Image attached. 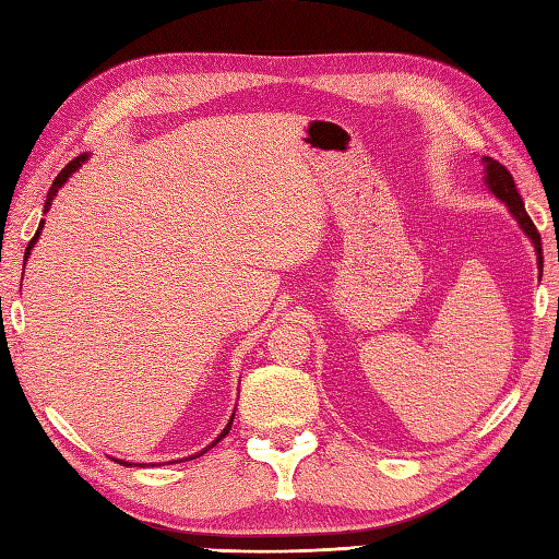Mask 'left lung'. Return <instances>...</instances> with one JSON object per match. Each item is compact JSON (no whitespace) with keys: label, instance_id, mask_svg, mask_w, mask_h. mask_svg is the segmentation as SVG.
<instances>
[{"label":"left lung","instance_id":"1","mask_svg":"<svg viewBox=\"0 0 559 559\" xmlns=\"http://www.w3.org/2000/svg\"><path fill=\"white\" fill-rule=\"evenodd\" d=\"M481 163L486 166V177H484V180H486L488 189H491V192H493L502 203H506V206L510 209V213L514 215V221L520 223V227L524 229V235L531 239V243H534V249H536V253H538V267L543 270L540 235H538L536 225L531 223V217L526 215L524 201H522L520 192H516V187H514V180H512L510 170H508L506 166H502V163L493 160L491 156H484Z\"/></svg>","mask_w":559,"mask_h":559}]
</instances>
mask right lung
Returning <instances> with one entry per match:
<instances>
[{
    "mask_svg": "<svg viewBox=\"0 0 559 559\" xmlns=\"http://www.w3.org/2000/svg\"><path fill=\"white\" fill-rule=\"evenodd\" d=\"M87 160V154H80L78 158H73L71 163H68V166L59 173V177H57V180H53V185L49 187V194H47V201H45V213L49 211V206H51V201H53V197H57V192H59V189L66 185V180H68V177H71L80 166H83V163ZM43 225H45V221L43 223H39V227H37V233H35V237L31 239V243H28V249H25V261H28V255H31V249L35 247V241H37V237H39V233H43ZM233 421H235V415L233 417H229V421H227V427L221 431V437H217L211 445H206V448H203V451L201 453H197V455H189V460H194V457H199V455H203V453H206V451H211V448L213 445H217V441H223L225 437H227V433H229V429H233ZM187 460V457H185ZM116 462H120V465H130V462H126V460H116ZM173 462H177V460H173Z\"/></svg>",
    "mask_w": 559,
    "mask_h": 559,
    "instance_id": "obj_1",
    "label": "right lung"
}]
</instances>
